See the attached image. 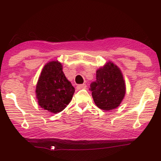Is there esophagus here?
I'll list each match as a JSON object with an SVG mask.
<instances>
[{
  "label": "esophagus",
  "mask_w": 161,
  "mask_h": 161,
  "mask_svg": "<svg viewBox=\"0 0 161 161\" xmlns=\"http://www.w3.org/2000/svg\"><path fill=\"white\" fill-rule=\"evenodd\" d=\"M86 87V85L85 84H78L77 86V89H85Z\"/></svg>",
  "instance_id": "obj_1"
}]
</instances>
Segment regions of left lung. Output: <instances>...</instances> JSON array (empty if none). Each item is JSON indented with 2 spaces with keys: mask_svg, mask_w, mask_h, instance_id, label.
<instances>
[{
  "mask_svg": "<svg viewBox=\"0 0 161 161\" xmlns=\"http://www.w3.org/2000/svg\"><path fill=\"white\" fill-rule=\"evenodd\" d=\"M96 77L97 80L91 83L89 88L96 105L104 111L119 107L126 92L121 70L115 64L108 62L97 71Z\"/></svg>",
  "mask_w": 161,
  "mask_h": 161,
  "instance_id": "left-lung-1",
  "label": "left lung"
}]
</instances>
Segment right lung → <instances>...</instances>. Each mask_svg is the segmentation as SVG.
Listing matches in <instances>:
<instances>
[{"mask_svg": "<svg viewBox=\"0 0 161 161\" xmlns=\"http://www.w3.org/2000/svg\"><path fill=\"white\" fill-rule=\"evenodd\" d=\"M75 88L62 72V64L53 61L45 65L38 80L36 96L38 103L50 112H60L69 104Z\"/></svg>", "mask_w": 161, "mask_h": 161, "instance_id": "1", "label": "right lung"}]
</instances>
